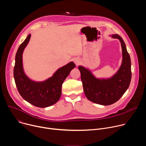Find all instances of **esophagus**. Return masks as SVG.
Instances as JSON below:
<instances>
[{
	"instance_id": "obj_1",
	"label": "esophagus",
	"mask_w": 146,
	"mask_h": 146,
	"mask_svg": "<svg viewBox=\"0 0 146 146\" xmlns=\"http://www.w3.org/2000/svg\"><path fill=\"white\" fill-rule=\"evenodd\" d=\"M74 63L77 65L80 63V60H79L78 59H77V58L75 59H74Z\"/></svg>"
}]
</instances>
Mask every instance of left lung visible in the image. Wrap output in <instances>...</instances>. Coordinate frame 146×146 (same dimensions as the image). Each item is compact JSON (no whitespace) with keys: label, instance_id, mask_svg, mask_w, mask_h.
I'll use <instances>...</instances> for the list:
<instances>
[{"label":"left lung","instance_id":"obj_1","mask_svg":"<svg viewBox=\"0 0 146 146\" xmlns=\"http://www.w3.org/2000/svg\"><path fill=\"white\" fill-rule=\"evenodd\" d=\"M113 38L120 41L122 51V62L118 72L111 78H96L88 69L79 66L84 94L90 101L104 106L110 105L118 101L128 88L132 77L131 61L126 45L117 34Z\"/></svg>","mask_w":146,"mask_h":146}]
</instances>
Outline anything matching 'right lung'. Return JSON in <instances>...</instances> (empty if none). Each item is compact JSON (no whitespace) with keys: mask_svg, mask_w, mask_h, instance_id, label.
I'll use <instances>...</instances> for the list:
<instances>
[{"mask_svg":"<svg viewBox=\"0 0 146 146\" xmlns=\"http://www.w3.org/2000/svg\"><path fill=\"white\" fill-rule=\"evenodd\" d=\"M29 35L21 44L15 55L14 78L17 90L23 98L38 108H47L56 103L62 92V86L70 71L76 66L73 62L58 69L51 77L42 82L30 80L25 74L23 66V53L29 43Z\"/></svg>","mask_w":146,"mask_h":146,"instance_id":"right-lung-1","label":"right lung"}]
</instances>
